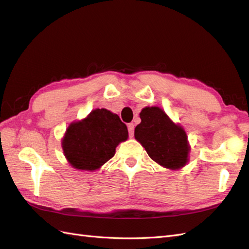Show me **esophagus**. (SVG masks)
Returning <instances> with one entry per match:
<instances>
[{
    "instance_id": "esophagus-1",
    "label": "esophagus",
    "mask_w": 249,
    "mask_h": 249,
    "mask_svg": "<svg viewBox=\"0 0 249 249\" xmlns=\"http://www.w3.org/2000/svg\"><path fill=\"white\" fill-rule=\"evenodd\" d=\"M134 127H135V126H134V124H133V123L127 124V130H129V135H130L131 138L134 136Z\"/></svg>"
}]
</instances>
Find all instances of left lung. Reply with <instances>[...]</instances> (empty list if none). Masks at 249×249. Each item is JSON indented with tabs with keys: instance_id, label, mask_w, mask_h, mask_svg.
<instances>
[{
	"instance_id": "obj_1",
	"label": "left lung",
	"mask_w": 249,
	"mask_h": 249,
	"mask_svg": "<svg viewBox=\"0 0 249 249\" xmlns=\"http://www.w3.org/2000/svg\"><path fill=\"white\" fill-rule=\"evenodd\" d=\"M141 123L135 127V139L150 159L164 168L178 170L189 161L190 145L184 127L175 124L159 107H145Z\"/></svg>"
}]
</instances>
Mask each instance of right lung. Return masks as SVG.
<instances>
[{"label":"right lung","mask_w":249,"mask_h":249,"mask_svg":"<svg viewBox=\"0 0 249 249\" xmlns=\"http://www.w3.org/2000/svg\"><path fill=\"white\" fill-rule=\"evenodd\" d=\"M129 137L126 125L107 109H94L78 122H72L61 141L63 154L78 170L100 169L115 155L120 142Z\"/></svg>","instance_id":"right-lung-1"}]
</instances>
